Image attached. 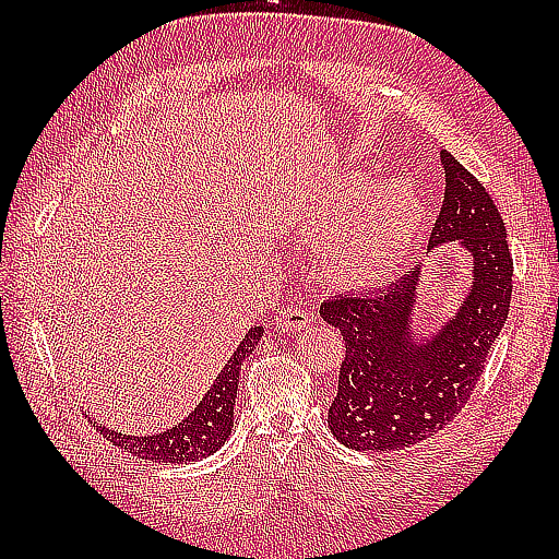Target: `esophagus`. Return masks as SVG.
<instances>
[{"instance_id":"34e87169","label":"esophagus","mask_w":559,"mask_h":559,"mask_svg":"<svg viewBox=\"0 0 559 559\" xmlns=\"http://www.w3.org/2000/svg\"><path fill=\"white\" fill-rule=\"evenodd\" d=\"M312 322H314V314L310 310H305V307H298V305L283 307V310L276 314V329L286 331V334L307 329Z\"/></svg>"}]
</instances>
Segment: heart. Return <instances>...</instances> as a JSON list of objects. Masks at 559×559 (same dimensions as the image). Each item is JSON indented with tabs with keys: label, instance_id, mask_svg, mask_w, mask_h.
<instances>
[{
	"label": "heart",
	"instance_id": "heart-1",
	"mask_svg": "<svg viewBox=\"0 0 559 559\" xmlns=\"http://www.w3.org/2000/svg\"><path fill=\"white\" fill-rule=\"evenodd\" d=\"M425 221L423 199L406 180L370 185L350 173L314 199L305 221L312 240H326L319 266L338 288H377L408 259Z\"/></svg>",
	"mask_w": 559,
	"mask_h": 559
}]
</instances>
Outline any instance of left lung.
<instances>
[{"mask_svg": "<svg viewBox=\"0 0 559 559\" xmlns=\"http://www.w3.org/2000/svg\"><path fill=\"white\" fill-rule=\"evenodd\" d=\"M444 201L430 249L459 242L471 257V288L447 322L418 334L423 266L384 293L329 298L319 307L346 341L329 427L355 451H399L439 432L466 406L485 358L507 322L514 261L492 197L442 151Z\"/></svg>", "mask_w": 559, "mask_h": 559, "instance_id": "8db88e82", "label": "left lung"}]
</instances>
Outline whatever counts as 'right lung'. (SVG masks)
Instances as JSON below:
<instances>
[{"label": "right lung", "instance_id": "obj_1", "mask_svg": "<svg viewBox=\"0 0 559 559\" xmlns=\"http://www.w3.org/2000/svg\"><path fill=\"white\" fill-rule=\"evenodd\" d=\"M264 336V326L249 329L240 346L225 362L216 382L206 391L199 406L187 415V418L165 430L160 435H122L117 430H108L105 425H96V430L108 437L112 444L127 449L129 454L139 459L156 461V463H187L211 456L218 451L225 439L233 432V411H235V396H237V382H240V367L249 353L257 348V343Z\"/></svg>", "mask_w": 559, "mask_h": 559}]
</instances>
